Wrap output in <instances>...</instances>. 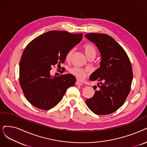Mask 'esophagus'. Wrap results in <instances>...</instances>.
<instances>
[{
    "instance_id": "obj_1",
    "label": "esophagus",
    "mask_w": 147,
    "mask_h": 147,
    "mask_svg": "<svg viewBox=\"0 0 147 147\" xmlns=\"http://www.w3.org/2000/svg\"><path fill=\"white\" fill-rule=\"evenodd\" d=\"M75 84H76V85H77V86H83V84H82L81 83H80V81H76Z\"/></svg>"
}]
</instances>
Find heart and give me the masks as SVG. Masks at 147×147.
<instances>
[{
    "label": "heart",
    "instance_id": "b5f03b06",
    "mask_svg": "<svg viewBox=\"0 0 147 147\" xmlns=\"http://www.w3.org/2000/svg\"><path fill=\"white\" fill-rule=\"evenodd\" d=\"M82 49L84 52V54L87 57V58H89L90 57H95L96 55V50L95 47H94L92 45L89 43H86L82 46ZM74 48L70 49L66 55V60L67 61H69L71 60V58L72 57V55L74 52ZM70 74L72 75L73 76L78 79V80L83 81L84 80L87 76V72L83 69H81L79 67H72L69 69Z\"/></svg>",
    "mask_w": 147,
    "mask_h": 147
}]
</instances>
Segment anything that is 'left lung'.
Listing matches in <instances>:
<instances>
[{"instance_id": "obj_1", "label": "left lung", "mask_w": 147, "mask_h": 147, "mask_svg": "<svg viewBox=\"0 0 147 147\" xmlns=\"http://www.w3.org/2000/svg\"><path fill=\"white\" fill-rule=\"evenodd\" d=\"M85 37L95 43L101 55L100 67L90 80L102 81L86 104L94 113L105 115L113 113L125 102L131 90L133 70L130 59L118 42L107 34L89 33ZM94 90L96 87L93 86Z\"/></svg>"}]
</instances>
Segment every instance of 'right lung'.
<instances>
[{
  "instance_id": "1",
  "label": "right lung",
  "mask_w": 147,
  "mask_h": 147,
  "mask_svg": "<svg viewBox=\"0 0 147 147\" xmlns=\"http://www.w3.org/2000/svg\"><path fill=\"white\" fill-rule=\"evenodd\" d=\"M83 34L50 31L32 40L23 51L19 64V83L27 100L48 110L55 107L67 88L75 84L71 74L52 77L50 70L63 63L67 52L78 44Z\"/></svg>"
}]
</instances>
